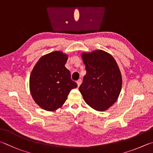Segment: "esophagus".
Here are the masks:
<instances>
[{
  "instance_id": "34e87169",
  "label": "esophagus",
  "mask_w": 153,
  "mask_h": 153,
  "mask_svg": "<svg viewBox=\"0 0 153 153\" xmlns=\"http://www.w3.org/2000/svg\"><path fill=\"white\" fill-rule=\"evenodd\" d=\"M81 82H82L81 79H79V80H78V81H76V83H77V85H78V87H80V85H81Z\"/></svg>"
}]
</instances>
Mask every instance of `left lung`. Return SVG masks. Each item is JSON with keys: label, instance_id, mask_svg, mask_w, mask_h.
Listing matches in <instances>:
<instances>
[{"label": "left lung", "instance_id": "left-lung-1", "mask_svg": "<svg viewBox=\"0 0 153 153\" xmlns=\"http://www.w3.org/2000/svg\"><path fill=\"white\" fill-rule=\"evenodd\" d=\"M87 73L79 87L84 100L99 111L109 108L117 101L122 90V74L113 56L97 50L82 53Z\"/></svg>", "mask_w": 153, "mask_h": 153}]
</instances>
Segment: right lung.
<instances>
[{"instance_id":"1","label":"right lung","mask_w":153,"mask_h":153,"mask_svg":"<svg viewBox=\"0 0 153 153\" xmlns=\"http://www.w3.org/2000/svg\"><path fill=\"white\" fill-rule=\"evenodd\" d=\"M68 55L56 51L43 56L32 70L29 89L37 105L46 111L61 108L71 91L77 85L65 67Z\"/></svg>"}]
</instances>
